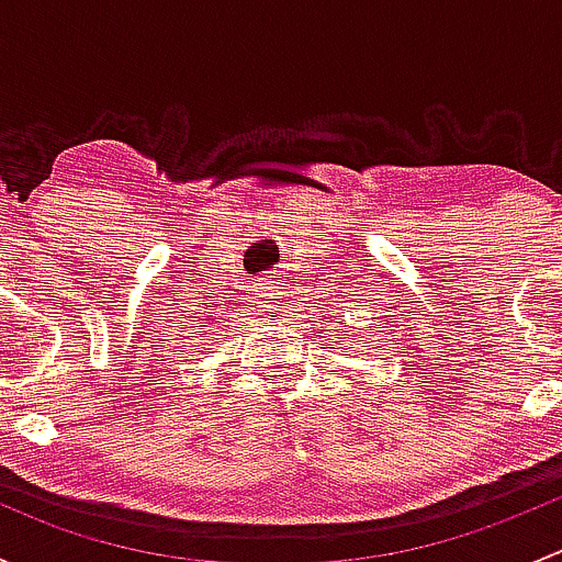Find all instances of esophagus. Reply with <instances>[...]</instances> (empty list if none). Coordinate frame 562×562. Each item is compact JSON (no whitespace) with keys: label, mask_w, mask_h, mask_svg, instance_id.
Instances as JSON below:
<instances>
[{"label":"esophagus","mask_w":562,"mask_h":562,"mask_svg":"<svg viewBox=\"0 0 562 562\" xmlns=\"http://www.w3.org/2000/svg\"><path fill=\"white\" fill-rule=\"evenodd\" d=\"M258 296H263L266 307H269V304H271V302H274V293H258Z\"/></svg>","instance_id":"34e87169"}]
</instances>
